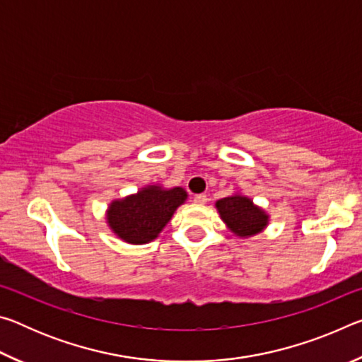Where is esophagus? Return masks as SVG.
Here are the masks:
<instances>
[{"mask_svg":"<svg viewBox=\"0 0 362 362\" xmlns=\"http://www.w3.org/2000/svg\"><path fill=\"white\" fill-rule=\"evenodd\" d=\"M193 201L196 204H206L207 203V196L206 194H194Z\"/></svg>","mask_w":362,"mask_h":362,"instance_id":"34e87169","label":"esophagus"}]
</instances>
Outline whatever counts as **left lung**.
Returning a JSON list of instances; mask_svg holds the SVG:
<instances>
[{
  "label": "left lung",
  "instance_id": "8db88e82",
  "mask_svg": "<svg viewBox=\"0 0 362 362\" xmlns=\"http://www.w3.org/2000/svg\"><path fill=\"white\" fill-rule=\"evenodd\" d=\"M216 207L230 231L240 238L254 236L268 225L267 212L240 193L218 199Z\"/></svg>",
  "mask_w": 362,
  "mask_h": 362
}]
</instances>
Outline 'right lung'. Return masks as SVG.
Wrapping results in <instances>:
<instances>
[{"label":"right lung","mask_w":362,"mask_h":362,"mask_svg":"<svg viewBox=\"0 0 362 362\" xmlns=\"http://www.w3.org/2000/svg\"><path fill=\"white\" fill-rule=\"evenodd\" d=\"M187 196L180 187L169 189L159 185L145 187L124 199L112 201L107 211V223L122 241L146 244L156 240L177 207L185 203Z\"/></svg>","instance_id":"right-lung-1"}]
</instances>
